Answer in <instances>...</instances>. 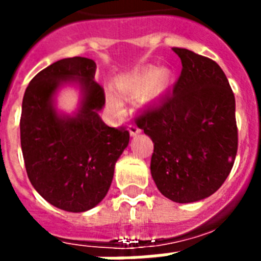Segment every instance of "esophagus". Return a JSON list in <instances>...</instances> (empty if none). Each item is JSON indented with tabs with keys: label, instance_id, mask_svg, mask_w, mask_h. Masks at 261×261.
I'll list each match as a JSON object with an SVG mask.
<instances>
[{
	"label": "esophagus",
	"instance_id": "obj_1",
	"mask_svg": "<svg viewBox=\"0 0 261 261\" xmlns=\"http://www.w3.org/2000/svg\"><path fill=\"white\" fill-rule=\"evenodd\" d=\"M128 131H130L131 137H135V135L141 134V128L138 126H135V124H130L128 126Z\"/></svg>",
	"mask_w": 261,
	"mask_h": 261
}]
</instances>
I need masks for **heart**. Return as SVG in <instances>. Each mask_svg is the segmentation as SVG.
Returning a JSON list of instances; mask_svg holds the SVG:
<instances>
[{"instance_id":"obj_1","label":"heart","mask_w":261,"mask_h":261,"mask_svg":"<svg viewBox=\"0 0 261 261\" xmlns=\"http://www.w3.org/2000/svg\"><path fill=\"white\" fill-rule=\"evenodd\" d=\"M176 75L171 67L147 66L118 81L116 87L123 94H143L147 101H155L173 87ZM108 102L114 110H120L122 102L115 94H108Z\"/></svg>"}]
</instances>
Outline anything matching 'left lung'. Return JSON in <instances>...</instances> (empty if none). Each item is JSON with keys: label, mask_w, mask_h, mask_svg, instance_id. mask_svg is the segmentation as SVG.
I'll return each mask as SVG.
<instances>
[{"label": "left lung", "mask_w": 261, "mask_h": 261, "mask_svg": "<svg viewBox=\"0 0 261 261\" xmlns=\"http://www.w3.org/2000/svg\"><path fill=\"white\" fill-rule=\"evenodd\" d=\"M173 51L182 65L173 92L137 124L154 143L150 172L160 192L192 203L214 194L233 168L236 100L218 63L187 48Z\"/></svg>", "instance_id": "obj_1"}]
</instances>
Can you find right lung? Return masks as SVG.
Listing matches in <instances>:
<instances>
[{"mask_svg":"<svg viewBox=\"0 0 261 261\" xmlns=\"http://www.w3.org/2000/svg\"><path fill=\"white\" fill-rule=\"evenodd\" d=\"M94 74L92 59H61L35 75L22 97L20 139L28 178L43 199L70 213L90 210L106 198L130 141L124 127L107 126L100 118L106 97ZM65 86L80 92L73 114L56 107Z\"/></svg>","mask_w":261,"mask_h":261,"instance_id":"obj_1","label":"right lung"}]
</instances>
